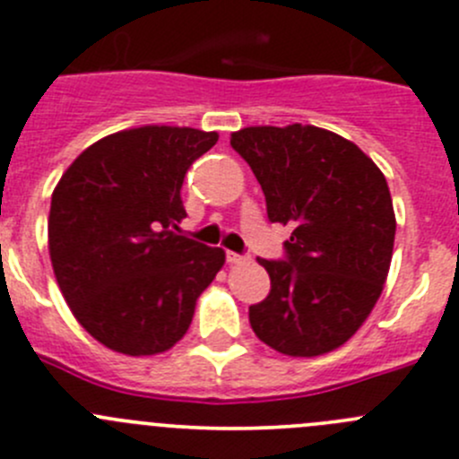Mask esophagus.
Segmentation results:
<instances>
[{
    "label": "esophagus",
    "mask_w": 459,
    "mask_h": 459,
    "mask_svg": "<svg viewBox=\"0 0 459 459\" xmlns=\"http://www.w3.org/2000/svg\"><path fill=\"white\" fill-rule=\"evenodd\" d=\"M247 255H239V254H235V251H226V263L229 264H242V263H247Z\"/></svg>",
    "instance_id": "obj_1"
}]
</instances>
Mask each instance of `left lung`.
<instances>
[{
	"mask_svg": "<svg viewBox=\"0 0 459 459\" xmlns=\"http://www.w3.org/2000/svg\"><path fill=\"white\" fill-rule=\"evenodd\" d=\"M230 147L254 169L269 221L292 226L285 258H258L272 290L249 307L251 328L294 358L337 349L374 310L392 263L396 217L383 171L310 124L242 128Z\"/></svg>",
	"mask_w": 459,
	"mask_h": 459,
	"instance_id": "1",
	"label": "left lung"
}]
</instances>
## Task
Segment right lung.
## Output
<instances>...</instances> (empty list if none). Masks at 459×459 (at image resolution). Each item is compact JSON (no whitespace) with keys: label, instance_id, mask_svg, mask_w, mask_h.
I'll list each match as a JSON object with an SVG mask.
<instances>
[{"label":"right lung","instance_id":"obj_1","mask_svg":"<svg viewBox=\"0 0 459 459\" xmlns=\"http://www.w3.org/2000/svg\"><path fill=\"white\" fill-rule=\"evenodd\" d=\"M215 131L140 126L101 138L51 195L49 255L72 315L124 355H156L187 333L224 251L178 235L187 169Z\"/></svg>","mask_w":459,"mask_h":459}]
</instances>
